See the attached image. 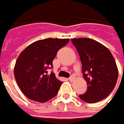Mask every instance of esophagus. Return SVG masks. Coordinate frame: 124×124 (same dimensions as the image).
Instances as JSON below:
<instances>
[{"label": "esophagus", "instance_id": "obj_1", "mask_svg": "<svg viewBox=\"0 0 124 124\" xmlns=\"http://www.w3.org/2000/svg\"><path fill=\"white\" fill-rule=\"evenodd\" d=\"M68 79H69V80L70 81H72L74 79V75H71L70 77H69V78H68Z\"/></svg>", "mask_w": 124, "mask_h": 124}]
</instances>
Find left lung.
Instances as JSON below:
<instances>
[{"instance_id":"8db88e82","label":"left lung","mask_w":124,"mask_h":124,"mask_svg":"<svg viewBox=\"0 0 124 124\" xmlns=\"http://www.w3.org/2000/svg\"><path fill=\"white\" fill-rule=\"evenodd\" d=\"M82 64V73L87 83L83 101L95 103L106 98L115 88L118 78L115 60L109 50L90 38L71 39Z\"/></svg>"}]
</instances>
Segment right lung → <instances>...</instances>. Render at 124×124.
<instances>
[{"label": "right lung", "mask_w": 124, "mask_h": 124, "mask_svg": "<svg viewBox=\"0 0 124 124\" xmlns=\"http://www.w3.org/2000/svg\"><path fill=\"white\" fill-rule=\"evenodd\" d=\"M68 39L47 38L28 46L19 56L14 68L16 83L29 99L45 102L55 97L62 81L52 71L53 60L58 51L65 46Z\"/></svg>", "instance_id": "1"}]
</instances>
